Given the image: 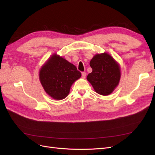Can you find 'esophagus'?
I'll return each instance as SVG.
<instances>
[{"instance_id": "1", "label": "esophagus", "mask_w": 155, "mask_h": 155, "mask_svg": "<svg viewBox=\"0 0 155 155\" xmlns=\"http://www.w3.org/2000/svg\"><path fill=\"white\" fill-rule=\"evenodd\" d=\"M86 75H87V73H86V72H82V74H81V77H82V78L85 79V78H86Z\"/></svg>"}]
</instances>
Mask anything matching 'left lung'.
Masks as SVG:
<instances>
[{"instance_id": "obj_1", "label": "left lung", "mask_w": 155, "mask_h": 155, "mask_svg": "<svg viewBox=\"0 0 155 155\" xmlns=\"http://www.w3.org/2000/svg\"><path fill=\"white\" fill-rule=\"evenodd\" d=\"M92 72L88 74L87 80L95 91L103 96L110 94L118 85L120 68L115 60L107 53L97 54L91 59Z\"/></svg>"}]
</instances>
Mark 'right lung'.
I'll return each mask as SVG.
<instances>
[{
  "instance_id": "add662e5",
  "label": "right lung",
  "mask_w": 155,
  "mask_h": 155,
  "mask_svg": "<svg viewBox=\"0 0 155 155\" xmlns=\"http://www.w3.org/2000/svg\"><path fill=\"white\" fill-rule=\"evenodd\" d=\"M81 76V72L68 61L53 55L41 68L39 79L45 91L55 100H63L73 83Z\"/></svg>"
}]
</instances>
